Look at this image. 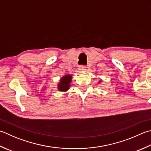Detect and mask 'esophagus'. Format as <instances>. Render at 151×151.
Returning <instances> with one entry per match:
<instances>
[{
  "mask_svg": "<svg viewBox=\"0 0 151 151\" xmlns=\"http://www.w3.org/2000/svg\"><path fill=\"white\" fill-rule=\"evenodd\" d=\"M86 68H87L86 66H85V65H80L78 67V69L80 70H86Z\"/></svg>",
  "mask_w": 151,
  "mask_h": 151,
  "instance_id": "34e87169",
  "label": "esophagus"
}]
</instances>
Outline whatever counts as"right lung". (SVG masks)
Listing matches in <instances>:
<instances>
[{"mask_svg": "<svg viewBox=\"0 0 151 151\" xmlns=\"http://www.w3.org/2000/svg\"><path fill=\"white\" fill-rule=\"evenodd\" d=\"M71 82V76L66 75L61 79L60 84L58 85V89L60 91H67L69 88V84Z\"/></svg>", "mask_w": 151, "mask_h": 151, "instance_id": "right-lung-1", "label": "right lung"}]
</instances>
